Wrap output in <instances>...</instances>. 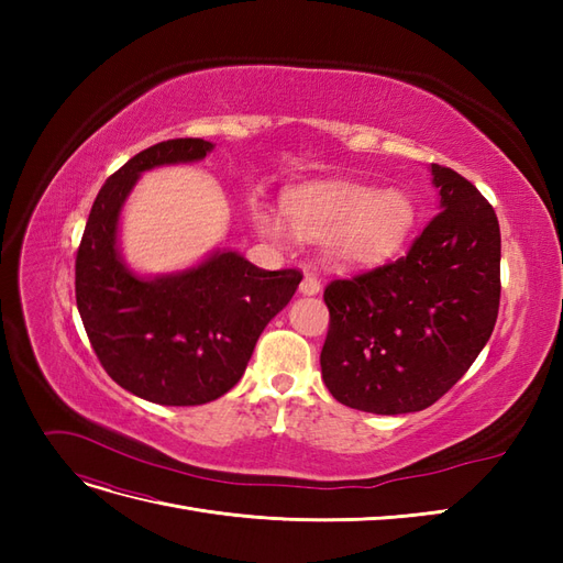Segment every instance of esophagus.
Wrapping results in <instances>:
<instances>
[{
    "label": "esophagus",
    "instance_id": "obj_1",
    "mask_svg": "<svg viewBox=\"0 0 563 563\" xmlns=\"http://www.w3.org/2000/svg\"><path fill=\"white\" fill-rule=\"evenodd\" d=\"M319 291H321V282L308 272V275H305L302 282H300V294L302 296H317Z\"/></svg>",
    "mask_w": 563,
    "mask_h": 563
}]
</instances>
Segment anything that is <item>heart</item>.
Returning a JSON list of instances; mask_svg holds the SVG:
<instances>
[{"mask_svg":"<svg viewBox=\"0 0 563 563\" xmlns=\"http://www.w3.org/2000/svg\"><path fill=\"white\" fill-rule=\"evenodd\" d=\"M288 228L275 213L255 209L258 230L275 242L327 240V258L340 269L376 267L401 251L411 234L418 209L413 197L391 187L371 190L345 180L305 185L286 197Z\"/></svg>","mask_w":563,"mask_h":563,"instance_id":"heart-1","label":"heart"}]
</instances>
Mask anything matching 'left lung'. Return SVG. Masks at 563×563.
Wrapping results in <instances>:
<instances>
[{"label":"left lung","mask_w":563,"mask_h":563,"mask_svg":"<svg viewBox=\"0 0 563 563\" xmlns=\"http://www.w3.org/2000/svg\"><path fill=\"white\" fill-rule=\"evenodd\" d=\"M439 213L395 263L323 288L321 378L366 413L432 406L488 343L500 308V225L486 197L432 164Z\"/></svg>","instance_id":"1"}]
</instances>
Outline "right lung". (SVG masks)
Listing matches in <instances>:
<instances>
[{"label":"right lung","instance_id":"right-lung-1","mask_svg":"<svg viewBox=\"0 0 563 563\" xmlns=\"http://www.w3.org/2000/svg\"><path fill=\"white\" fill-rule=\"evenodd\" d=\"M211 150L209 141L174 139L131 157L100 187L75 261L77 308L100 366L162 406L207 404L240 383L263 329L302 279L298 269H261L234 251L155 279L135 277L119 258V211L139 176Z\"/></svg>","mask_w":563,"mask_h":563}]
</instances>
